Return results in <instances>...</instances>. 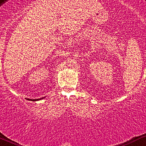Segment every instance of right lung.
Here are the masks:
<instances>
[{
	"mask_svg": "<svg viewBox=\"0 0 146 146\" xmlns=\"http://www.w3.org/2000/svg\"><path fill=\"white\" fill-rule=\"evenodd\" d=\"M43 98H42L40 99H37V100H31V99H27V100H29V101H38V100H42V99H43Z\"/></svg>",
	"mask_w": 146,
	"mask_h": 146,
	"instance_id": "obj_1",
	"label": "right lung"
}]
</instances>
